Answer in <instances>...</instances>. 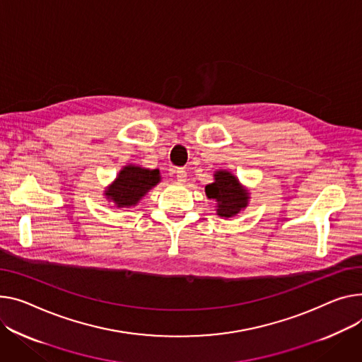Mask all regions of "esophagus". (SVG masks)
Here are the masks:
<instances>
[{
    "label": "esophagus",
    "mask_w": 362,
    "mask_h": 362,
    "mask_svg": "<svg viewBox=\"0 0 362 362\" xmlns=\"http://www.w3.org/2000/svg\"><path fill=\"white\" fill-rule=\"evenodd\" d=\"M176 177H177L179 183H183L186 180V170H185V168H177V170H176Z\"/></svg>",
    "instance_id": "34e87169"
}]
</instances>
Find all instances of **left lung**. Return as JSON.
Instances as JSON below:
<instances>
[{
	"label": "left lung",
	"mask_w": 362,
	"mask_h": 362,
	"mask_svg": "<svg viewBox=\"0 0 362 362\" xmlns=\"http://www.w3.org/2000/svg\"><path fill=\"white\" fill-rule=\"evenodd\" d=\"M205 194L216 202V215L231 218L249 204V192L240 185L238 179L226 170L214 175V182L205 186Z\"/></svg>",
	"instance_id": "1"
}]
</instances>
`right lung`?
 <instances>
[{
    "label": "right lung",
    "instance_id": "1",
    "mask_svg": "<svg viewBox=\"0 0 362 362\" xmlns=\"http://www.w3.org/2000/svg\"><path fill=\"white\" fill-rule=\"evenodd\" d=\"M161 180L157 168L150 170L128 164L119 172L115 182L105 190V195L117 208L135 206L141 198Z\"/></svg>",
    "mask_w": 362,
    "mask_h": 362
}]
</instances>
